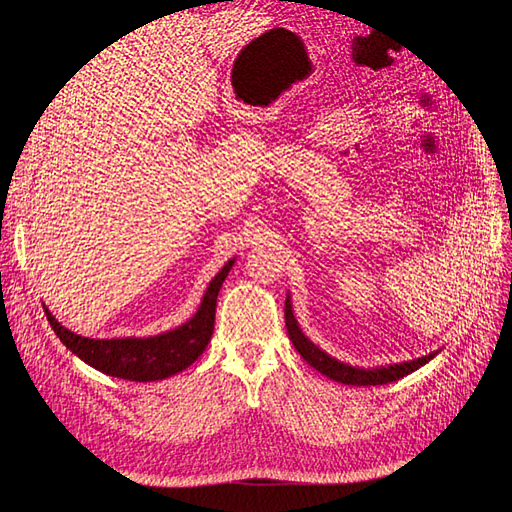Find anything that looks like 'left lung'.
<instances>
[{
    "instance_id": "left-lung-1",
    "label": "left lung",
    "mask_w": 512,
    "mask_h": 512,
    "mask_svg": "<svg viewBox=\"0 0 512 512\" xmlns=\"http://www.w3.org/2000/svg\"><path fill=\"white\" fill-rule=\"evenodd\" d=\"M284 314H286V329H288V337L292 346L297 348V352L303 356V359L312 365L314 369H318L322 376H327L335 382H342V384H352V386H376V384H389L395 382L399 378H404L412 371H416L418 367H423L425 363H429L433 356L438 354L431 352L421 356V359H414V361H406V363H395V365H386V367H376V369H363V367H352L348 363H342L333 359L324 350H320L316 344L309 342V339L303 335V331L299 329V322L292 314V303L290 297H286V307H284Z\"/></svg>"
}]
</instances>
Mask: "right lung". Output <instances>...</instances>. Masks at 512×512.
Returning <instances> with one entry per match:
<instances>
[{
	"instance_id": "obj_1",
	"label": "right lung",
	"mask_w": 512,
	"mask_h": 512,
	"mask_svg": "<svg viewBox=\"0 0 512 512\" xmlns=\"http://www.w3.org/2000/svg\"><path fill=\"white\" fill-rule=\"evenodd\" d=\"M235 265V258L228 260L222 271L213 277L200 301L198 312L183 322L181 327L153 337H115V339H91L81 337L55 320L46 309V320L57 333L68 350H72L81 361L96 367L106 376H115L132 382H153L179 374L190 367L200 354L205 352L213 335L215 303L218 292L226 280L228 271Z\"/></svg>"
}]
</instances>
